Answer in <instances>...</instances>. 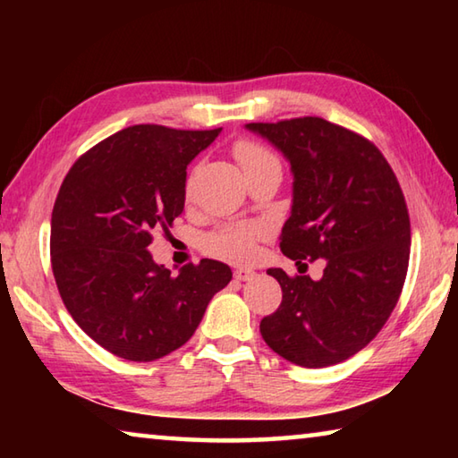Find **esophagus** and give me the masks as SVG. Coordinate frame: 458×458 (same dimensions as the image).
Instances as JSON below:
<instances>
[{
  "label": "esophagus",
  "instance_id": "34e87169",
  "mask_svg": "<svg viewBox=\"0 0 458 458\" xmlns=\"http://www.w3.org/2000/svg\"><path fill=\"white\" fill-rule=\"evenodd\" d=\"M254 276H257V273H254V270H250V268H236L234 270L236 281H252Z\"/></svg>",
  "mask_w": 458,
  "mask_h": 458
}]
</instances>
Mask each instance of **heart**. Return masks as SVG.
Instances as JSON below:
<instances>
[{
	"label": "heart",
	"mask_w": 458,
	"mask_h": 458,
	"mask_svg": "<svg viewBox=\"0 0 458 458\" xmlns=\"http://www.w3.org/2000/svg\"><path fill=\"white\" fill-rule=\"evenodd\" d=\"M234 155L240 167L250 172L254 167L278 164V159L273 153L267 151L265 147L250 141V139H240L234 145ZM262 236V228L259 224H228L220 226L214 232L201 238V248L204 252L212 254L216 259H224L230 262H246L254 257L257 250V240Z\"/></svg>",
	"instance_id": "1"
}]
</instances>
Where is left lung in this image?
I'll return each instance as SVG.
<instances>
[{
    "label": "left lung",
    "instance_id": "8db88e82",
    "mask_svg": "<svg viewBox=\"0 0 458 458\" xmlns=\"http://www.w3.org/2000/svg\"><path fill=\"white\" fill-rule=\"evenodd\" d=\"M291 164L293 206L281 250L325 260L323 276L268 268L281 307L262 339L301 368H327L363 350L396 307L410 259V218L390 164L368 139L321 117L248 123Z\"/></svg>",
    "mask_w": 458,
    "mask_h": 458
}]
</instances>
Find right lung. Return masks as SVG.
Returning <instances> with one entry per match:
<instances>
[{
	"instance_id": "add662e5",
	"label": "right lung",
	"mask_w": 458,
	"mask_h": 458,
	"mask_svg": "<svg viewBox=\"0 0 458 458\" xmlns=\"http://www.w3.org/2000/svg\"><path fill=\"white\" fill-rule=\"evenodd\" d=\"M222 129L135 125L92 147L66 174L50 224L52 273L68 313L129 361L175 352L198 329L232 270L204 259L180 275L149 252L153 230L183 212L190 161Z\"/></svg>"
}]
</instances>
